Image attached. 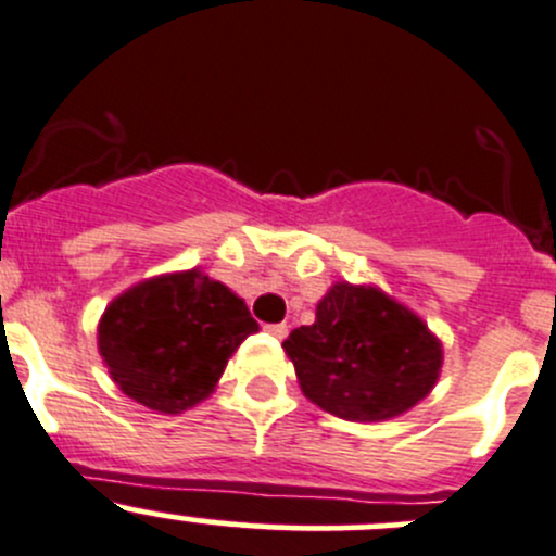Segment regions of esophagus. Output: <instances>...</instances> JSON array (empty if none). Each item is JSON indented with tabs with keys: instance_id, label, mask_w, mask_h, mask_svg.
I'll return each mask as SVG.
<instances>
[{
	"instance_id": "obj_1",
	"label": "esophagus",
	"mask_w": 556,
	"mask_h": 556,
	"mask_svg": "<svg viewBox=\"0 0 556 556\" xmlns=\"http://www.w3.org/2000/svg\"><path fill=\"white\" fill-rule=\"evenodd\" d=\"M266 330H268V333L274 336V339H285V336H288V325H285V323H274V325H266Z\"/></svg>"
}]
</instances>
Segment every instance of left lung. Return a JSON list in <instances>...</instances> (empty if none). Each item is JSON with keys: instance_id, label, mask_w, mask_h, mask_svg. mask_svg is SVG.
Returning a JSON list of instances; mask_svg holds the SVG:
<instances>
[{"instance_id": "1", "label": "left lung", "mask_w": 556, "mask_h": 556, "mask_svg": "<svg viewBox=\"0 0 556 556\" xmlns=\"http://www.w3.org/2000/svg\"><path fill=\"white\" fill-rule=\"evenodd\" d=\"M301 390L352 422H382L417 406L441 374L444 350L428 325L379 288L336 282L312 325L285 339Z\"/></svg>"}]
</instances>
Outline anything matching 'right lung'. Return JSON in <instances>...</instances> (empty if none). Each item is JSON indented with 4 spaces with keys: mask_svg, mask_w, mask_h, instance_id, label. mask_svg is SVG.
<instances>
[{
    "mask_svg": "<svg viewBox=\"0 0 556 556\" xmlns=\"http://www.w3.org/2000/svg\"><path fill=\"white\" fill-rule=\"evenodd\" d=\"M257 323L239 295L199 268L148 279L117 295L99 323L112 382L161 414L204 401Z\"/></svg>",
    "mask_w": 556,
    "mask_h": 556,
    "instance_id": "obj_1",
    "label": "right lung"
}]
</instances>
